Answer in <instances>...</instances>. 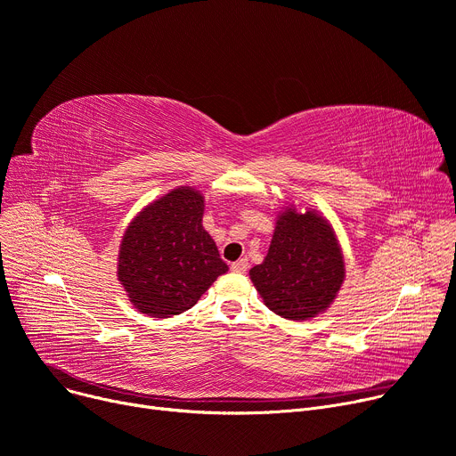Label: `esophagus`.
<instances>
[{
	"instance_id": "1",
	"label": "esophagus",
	"mask_w": 456,
	"mask_h": 456,
	"mask_svg": "<svg viewBox=\"0 0 456 456\" xmlns=\"http://www.w3.org/2000/svg\"><path fill=\"white\" fill-rule=\"evenodd\" d=\"M232 271L233 273H247L248 271V259L247 257H240L237 261L232 263Z\"/></svg>"
}]
</instances>
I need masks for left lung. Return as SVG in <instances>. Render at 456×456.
I'll return each instance as SVG.
<instances>
[{"mask_svg":"<svg viewBox=\"0 0 456 456\" xmlns=\"http://www.w3.org/2000/svg\"><path fill=\"white\" fill-rule=\"evenodd\" d=\"M344 274V257L331 224L314 209L298 213L294 206L280 213L269 254L250 269L265 305L298 322L333 304Z\"/></svg>","mask_w":456,"mask_h":456,"instance_id":"left-lung-1","label":"left lung"}]
</instances>
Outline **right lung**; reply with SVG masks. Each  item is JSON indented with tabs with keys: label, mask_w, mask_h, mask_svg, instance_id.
<instances>
[{
	"label": "right lung",
	"mask_w": 456,
	"mask_h": 456,
	"mask_svg": "<svg viewBox=\"0 0 456 456\" xmlns=\"http://www.w3.org/2000/svg\"><path fill=\"white\" fill-rule=\"evenodd\" d=\"M204 197L190 185L151 202L121 240L118 280L140 313L169 318L191 309L228 265L202 226Z\"/></svg>",
	"instance_id": "right-lung-1"
}]
</instances>
